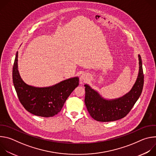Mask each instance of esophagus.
<instances>
[{"label":"esophagus","mask_w":156,"mask_h":156,"mask_svg":"<svg viewBox=\"0 0 156 156\" xmlns=\"http://www.w3.org/2000/svg\"><path fill=\"white\" fill-rule=\"evenodd\" d=\"M89 78V75L86 73H83L81 74V75L80 76V80L81 81H86V80H87Z\"/></svg>","instance_id":"34e87169"}]
</instances>
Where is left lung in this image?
Listing matches in <instances>:
<instances>
[{"mask_svg": "<svg viewBox=\"0 0 156 156\" xmlns=\"http://www.w3.org/2000/svg\"><path fill=\"white\" fill-rule=\"evenodd\" d=\"M139 71L135 83L129 92L122 97L107 99L94 90L88 84H85L84 102L90 115L98 122L115 121L125 117L139 99L143 91L144 75L142 60L138 54Z\"/></svg>", "mask_w": 156, "mask_h": 156, "instance_id": "8db88e82", "label": "left lung"}]
</instances>
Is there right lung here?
<instances>
[{
  "mask_svg": "<svg viewBox=\"0 0 156 156\" xmlns=\"http://www.w3.org/2000/svg\"><path fill=\"white\" fill-rule=\"evenodd\" d=\"M16 54L13 66V83L18 99L31 114L43 117H51L60 112L64 103L79 85V78L64 80L47 87H36L27 84L20 76Z\"/></svg>",
  "mask_w": 156,
  "mask_h": 156,
  "instance_id": "1",
  "label": "right lung"
}]
</instances>
